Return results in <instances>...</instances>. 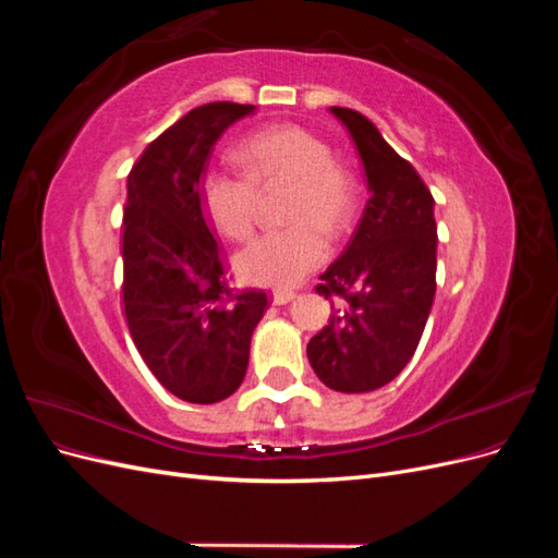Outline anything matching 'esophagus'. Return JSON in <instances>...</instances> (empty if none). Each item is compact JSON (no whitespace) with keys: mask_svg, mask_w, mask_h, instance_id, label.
Segmentation results:
<instances>
[{"mask_svg":"<svg viewBox=\"0 0 558 558\" xmlns=\"http://www.w3.org/2000/svg\"><path fill=\"white\" fill-rule=\"evenodd\" d=\"M295 298H298V293H293V291H275L272 302L275 305H289V302Z\"/></svg>","mask_w":558,"mask_h":558,"instance_id":"1","label":"esophagus"}]
</instances>
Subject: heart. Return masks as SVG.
Returning <instances> with one entry per match:
<instances>
[{"label":"heart","mask_w":558,"mask_h":558,"mask_svg":"<svg viewBox=\"0 0 558 558\" xmlns=\"http://www.w3.org/2000/svg\"><path fill=\"white\" fill-rule=\"evenodd\" d=\"M238 160L244 172L216 167L202 177L199 199L211 226L230 240H246L256 228L258 191L289 183L281 218L289 226L269 230L238 256L244 281L291 289L326 260L328 240L349 230L356 214V183L332 160L318 134L293 123L248 137Z\"/></svg>","instance_id":"obj_1"}]
</instances>
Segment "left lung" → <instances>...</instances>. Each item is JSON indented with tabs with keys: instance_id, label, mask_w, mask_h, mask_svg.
<instances>
[{
	"instance_id": "obj_1",
	"label": "left lung",
	"mask_w": 558,
	"mask_h": 558,
	"mask_svg": "<svg viewBox=\"0 0 558 558\" xmlns=\"http://www.w3.org/2000/svg\"><path fill=\"white\" fill-rule=\"evenodd\" d=\"M330 111L359 148L369 199L349 246L316 286L337 310L310 340L307 359L335 391L367 393L402 373L424 335L435 298V199L369 118Z\"/></svg>"
}]
</instances>
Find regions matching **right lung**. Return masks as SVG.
<instances>
[{"label":"right lung","instance_id":"obj_1","mask_svg":"<svg viewBox=\"0 0 558 558\" xmlns=\"http://www.w3.org/2000/svg\"><path fill=\"white\" fill-rule=\"evenodd\" d=\"M253 105H202L150 142L128 174L123 310L134 347L177 398L211 404L238 391L265 291H232L202 209L218 137Z\"/></svg>","mask_w":558,"mask_h":558}]
</instances>
